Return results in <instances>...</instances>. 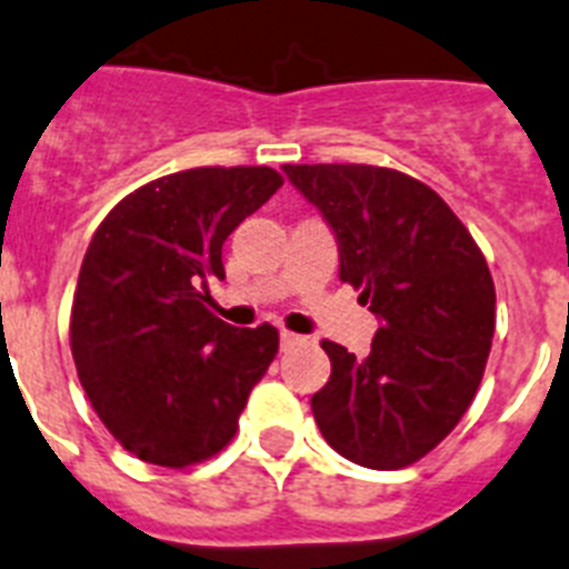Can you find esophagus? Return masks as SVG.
<instances>
[{"mask_svg": "<svg viewBox=\"0 0 569 569\" xmlns=\"http://www.w3.org/2000/svg\"><path fill=\"white\" fill-rule=\"evenodd\" d=\"M298 343H303V338H300V335H295V332H280V349H291V346H298Z\"/></svg>", "mask_w": 569, "mask_h": 569, "instance_id": "obj_1", "label": "esophagus"}]
</instances>
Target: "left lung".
<instances>
[{
    "mask_svg": "<svg viewBox=\"0 0 569 569\" xmlns=\"http://www.w3.org/2000/svg\"><path fill=\"white\" fill-rule=\"evenodd\" d=\"M332 226L340 280L378 315L372 352L332 360L312 412L326 443L369 469L421 461L481 387L496 332V286L481 249L421 180L380 166H283Z\"/></svg>",
    "mask_w": 569,
    "mask_h": 569,
    "instance_id": "1",
    "label": "left lung"
}]
</instances>
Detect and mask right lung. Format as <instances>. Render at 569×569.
I'll return each instance as SVG.
<instances>
[{
    "label": "right lung",
    "instance_id": "1",
    "mask_svg": "<svg viewBox=\"0 0 569 569\" xmlns=\"http://www.w3.org/2000/svg\"><path fill=\"white\" fill-rule=\"evenodd\" d=\"M283 177L206 166L122 197L93 231L71 306L79 383L108 432L146 463L186 469L234 438L249 392L278 355V329L209 312L226 237Z\"/></svg>",
    "mask_w": 569,
    "mask_h": 569
}]
</instances>
